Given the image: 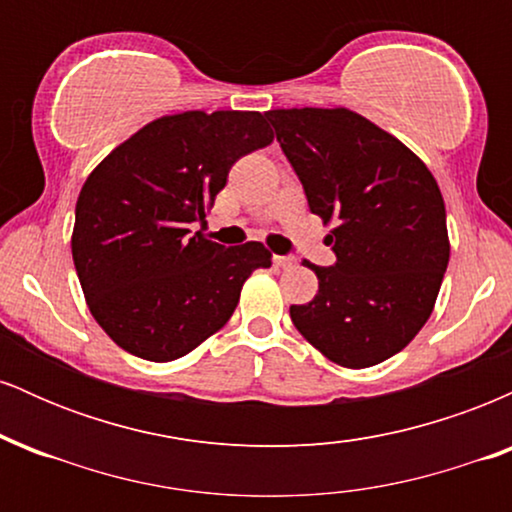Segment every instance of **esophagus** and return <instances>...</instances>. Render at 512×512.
<instances>
[{
  "mask_svg": "<svg viewBox=\"0 0 512 512\" xmlns=\"http://www.w3.org/2000/svg\"><path fill=\"white\" fill-rule=\"evenodd\" d=\"M274 264H276V267H281V269H291V267H296V257H293V255H276Z\"/></svg>",
  "mask_w": 512,
  "mask_h": 512,
  "instance_id": "34e87169",
  "label": "esophagus"
}]
</instances>
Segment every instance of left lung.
Returning <instances> with one entry per match:
<instances>
[{
	"instance_id": "1",
	"label": "left lung",
	"mask_w": 512,
	"mask_h": 512,
	"mask_svg": "<svg viewBox=\"0 0 512 512\" xmlns=\"http://www.w3.org/2000/svg\"><path fill=\"white\" fill-rule=\"evenodd\" d=\"M337 262L291 305L296 330L330 361L368 368L402 351L433 313L450 243L438 182L385 129L346 108L264 113Z\"/></svg>"
}]
</instances>
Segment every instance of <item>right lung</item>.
<instances>
[{
    "instance_id": "add662e5",
    "label": "right lung",
    "mask_w": 512,
    "mask_h": 512,
    "mask_svg": "<svg viewBox=\"0 0 512 512\" xmlns=\"http://www.w3.org/2000/svg\"><path fill=\"white\" fill-rule=\"evenodd\" d=\"M274 139L262 113L158 117L88 175L72 257L86 303L117 346L146 361L190 354L236 310L245 279L272 267L262 243L192 233L238 158Z\"/></svg>"
}]
</instances>
